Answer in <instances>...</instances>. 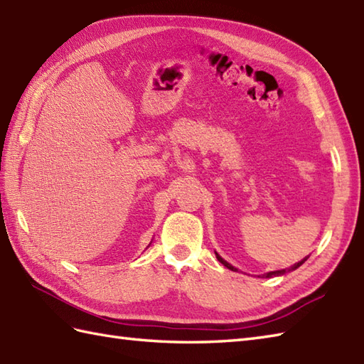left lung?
<instances>
[{"instance_id":"1","label":"left lung","mask_w":364,"mask_h":364,"mask_svg":"<svg viewBox=\"0 0 364 364\" xmlns=\"http://www.w3.org/2000/svg\"><path fill=\"white\" fill-rule=\"evenodd\" d=\"M216 258H218V261L220 262V264H224L225 265V267L227 269H230V270H233V272H236V269L233 267V265L232 264H228L227 261H224L223 258H220V256L216 253ZM306 259L307 258H304L303 261H299V262H296V264H294V265H291V269H282V270H277V272H269V273H265V274H262V277L264 278H272V277H279V274H284V273H287V272H290V270H295V269H298L299 267V265L301 264H303V262H306Z\"/></svg>"}]
</instances>
